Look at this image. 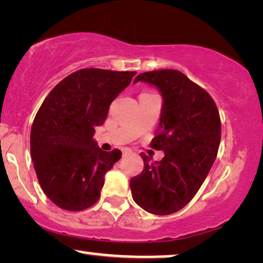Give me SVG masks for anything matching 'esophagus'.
Returning a JSON list of instances; mask_svg holds the SVG:
<instances>
[{
	"instance_id": "obj_1",
	"label": "esophagus",
	"mask_w": 263,
	"mask_h": 263,
	"mask_svg": "<svg viewBox=\"0 0 263 263\" xmlns=\"http://www.w3.org/2000/svg\"><path fill=\"white\" fill-rule=\"evenodd\" d=\"M122 153H123V156H127V154L130 153V149H128V148H124V149H122Z\"/></svg>"
}]
</instances>
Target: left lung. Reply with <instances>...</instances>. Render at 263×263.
Segmentation results:
<instances>
[{
  "label": "left lung",
  "mask_w": 263,
  "mask_h": 263,
  "mask_svg": "<svg viewBox=\"0 0 263 263\" xmlns=\"http://www.w3.org/2000/svg\"><path fill=\"white\" fill-rule=\"evenodd\" d=\"M138 81L156 86L163 97L151 147L164 151V158L151 163L140 154L143 171L130 179L132 195L148 213L167 215L189 203L206 179L220 145V116L213 98L179 70L146 71Z\"/></svg>",
  "instance_id": "obj_1"
}]
</instances>
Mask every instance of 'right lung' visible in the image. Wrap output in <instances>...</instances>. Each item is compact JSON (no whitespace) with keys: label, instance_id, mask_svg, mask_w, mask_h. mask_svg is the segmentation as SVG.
I'll list each match as a JSON object with an SVG mask.
<instances>
[{"label":"right lung","instance_id":"1","mask_svg":"<svg viewBox=\"0 0 263 263\" xmlns=\"http://www.w3.org/2000/svg\"><path fill=\"white\" fill-rule=\"evenodd\" d=\"M135 74L98 68L74 71L39 107L31 128V157L43 192L62 210L84 211L99 200L105 174L122 153L104 152L93 135Z\"/></svg>","mask_w":263,"mask_h":263}]
</instances>
